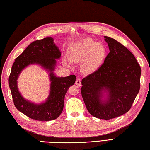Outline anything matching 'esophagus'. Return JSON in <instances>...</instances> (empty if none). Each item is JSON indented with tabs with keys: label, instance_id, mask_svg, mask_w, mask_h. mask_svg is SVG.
Masks as SVG:
<instances>
[{
	"label": "esophagus",
	"instance_id": "obj_1",
	"mask_svg": "<svg viewBox=\"0 0 150 150\" xmlns=\"http://www.w3.org/2000/svg\"><path fill=\"white\" fill-rule=\"evenodd\" d=\"M76 84L78 86H80L81 84H82V83H81V80L80 78H77V79L76 80Z\"/></svg>",
	"mask_w": 150,
	"mask_h": 150
}]
</instances>
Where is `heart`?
I'll list each match as a JSON object with an SVG mask.
<instances>
[{"label": "heart", "mask_w": 150, "mask_h": 150, "mask_svg": "<svg viewBox=\"0 0 150 150\" xmlns=\"http://www.w3.org/2000/svg\"><path fill=\"white\" fill-rule=\"evenodd\" d=\"M107 56L104 45L91 38H86L74 45L70 49L68 62H81L80 68L84 73L96 71L103 62Z\"/></svg>", "instance_id": "b5f03b06"}]
</instances>
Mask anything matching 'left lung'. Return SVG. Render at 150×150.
<instances>
[{
  "instance_id": "1",
  "label": "left lung",
  "mask_w": 150,
  "mask_h": 150,
  "mask_svg": "<svg viewBox=\"0 0 150 150\" xmlns=\"http://www.w3.org/2000/svg\"><path fill=\"white\" fill-rule=\"evenodd\" d=\"M105 38L110 52L98 70L83 78L81 93L92 116L109 120L130 109L140 90L141 68L127 47L115 39ZM103 89L109 91L104 103L100 100Z\"/></svg>"
}]
</instances>
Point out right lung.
<instances>
[{"mask_svg":"<svg viewBox=\"0 0 150 150\" xmlns=\"http://www.w3.org/2000/svg\"><path fill=\"white\" fill-rule=\"evenodd\" d=\"M60 52L51 38H45L33 41L27 47L13 64L8 78L14 104L18 111L30 119L39 121L56 119L60 116L64 107V96L70 86L74 85L76 76L70 75L65 78L56 77L53 71L56 59H59ZM37 63L51 71V91L47 101L43 104L35 105L25 100L18 91V75L25 66Z\"/></svg>","mask_w":150,"mask_h":150,"instance_id":"obj_1","label":"right lung"}]
</instances>
